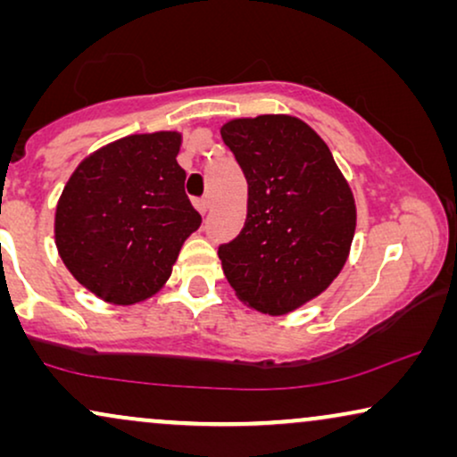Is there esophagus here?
Instances as JSON below:
<instances>
[{
	"mask_svg": "<svg viewBox=\"0 0 457 457\" xmlns=\"http://www.w3.org/2000/svg\"><path fill=\"white\" fill-rule=\"evenodd\" d=\"M193 204H195V208H197V212H199V214H202V216H205V212H208L210 210V199H195V202H193Z\"/></svg>",
	"mask_w": 457,
	"mask_h": 457,
	"instance_id": "34e87169",
	"label": "esophagus"
}]
</instances>
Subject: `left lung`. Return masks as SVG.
I'll list each match as a JSON object with an SVG mask.
<instances>
[{
    "label": "left lung",
    "mask_w": 457,
    "mask_h": 457,
    "mask_svg": "<svg viewBox=\"0 0 457 457\" xmlns=\"http://www.w3.org/2000/svg\"><path fill=\"white\" fill-rule=\"evenodd\" d=\"M220 135L247 179V218L218 249L235 295L285 316L339 277L355 233V199L327 143L289 114L224 122Z\"/></svg>",
    "instance_id": "8db88e82"
}]
</instances>
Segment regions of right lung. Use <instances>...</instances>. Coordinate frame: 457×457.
Listing matches in <instances>:
<instances>
[{"label": "right lung", "mask_w": 457, "mask_h": 457, "mask_svg": "<svg viewBox=\"0 0 457 457\" xmlns=\"http://www.w3.org/2000/svg\"><path fill=\"white\" fill-rule=\"evenodd\" d=\"M183 135L155 130L87 155L55 205V247L68 272L105 303L133 305L170 278L202 224L179 166Z\"/></svg>", "instance_id": "add662e5"}]
</instances>
